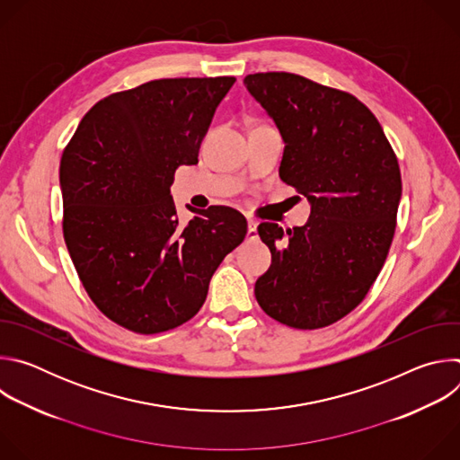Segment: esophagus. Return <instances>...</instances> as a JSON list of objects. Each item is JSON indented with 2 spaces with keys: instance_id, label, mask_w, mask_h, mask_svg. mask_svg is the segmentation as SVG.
I'll return each instance as SVG.
<instances>
[{
  "instance_id": "1",
  "label": "esophagus",
  "mask_w": 460,
  "mask_h": 460,
  "mask_svg": "<svg viewBox=\"0 0 460 460\" xmlns=\"http://www.w3.org/2000/svg\"><path fill=\"white\" fill-rule=\"evenodd\" d=\"M247 240L254 242L258 240V229H256V222L254 220H247Z\"/></svg>"
}]
</instances>
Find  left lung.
<instances>
[{"label":"left lung","mask_w":460,"mask_h":460,"mask_svg":"<svg viewBox=\"0 0 460 460\" xmlns=\"http://www.w3.org/2000/svg\"><path fill=\"white\" fill-rule=\"evenodd\" d=\"M243 85L280 130L282 181L311 204L302 227L258 226L273 260L254 296L271 318L316 330L353 311L384 266L402 194L399 162L349 93L291 73L249 75Z\"/></svg>","instance_id":"left-lung-1"}]
</instances>
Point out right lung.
I'll list each match as a JSON object with an SVG mask.
<instances>
[{"instance_id": "add662e5", "label": "right lung", "mask_w": 460, "mask_h": 460, "mask_svg": "<svg viewBox=\"0 0 460 460\" xmlns=\"http://www.w3.org/2000/svg\"><path fill=\"white\" fill-rule=\"evenodd\" d=\"M236 80L165 78L100 100L59 164L63 236L96 307L135 333L192 318L227 252L247 233L231 208L178 222L174 171L199 164L217 107Z\"/></svg>"}]
</instances>
